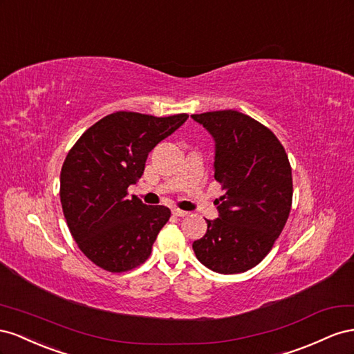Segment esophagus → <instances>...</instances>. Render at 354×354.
I'll return each instance as SVG.
<instances>
[{"mask_svg":"<svg viewBox=\"0 0 354 354\" xmlns=\"http://www.w3.org/2000/svg\"><path fill=\"white\" fill-rule=\"evenodd\" d=\"M171 214H174L175 216H179V218L188 216V212H185V210H180V209H174V210H171Z\"/></svg>","mask_w":354,"mask_h":354,"instance_id":"1","label":"esophagus"}]
</instances>
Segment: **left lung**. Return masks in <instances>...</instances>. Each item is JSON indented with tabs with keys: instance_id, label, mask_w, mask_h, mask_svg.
I'll return each instance as SVG.
<instances>
[{
	"instance_id": "obj_1",
	"label": "left lung",
	"mask_w": 354,
	"mask_h": 354,
	"mask_svg": "<svg viewBox=\"0 0 354 354\" xmlns=\"http://www.w3.org/2000/svg\"><path fill=\"white\" fill-rule=\"evenodd\" d=\"M215 140L219 218L193 243L201 264L221 274L258 266L283 230L292 206V169L268 127L234 109L193 114Z\"/></svg>"
}]
</instances>
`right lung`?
<instances>
[{"label":"right lung","mask_w":354,"mask_h":354,"mask_svg":"<svg viewBox=\"0 0 354 354\" xmlns=\"http://www.w3.org/2000/svg\"><path fill=\"white\" fill-rule=\"evenodd\" d=\"M187 118L117 111L69 149L60 171V203L80 250L97 267L123 272L151 255L170 210L129 198L127 188L142 176L149 151Z\"/></svg>","instance_id":"right-lung-1"}]
</instances>
